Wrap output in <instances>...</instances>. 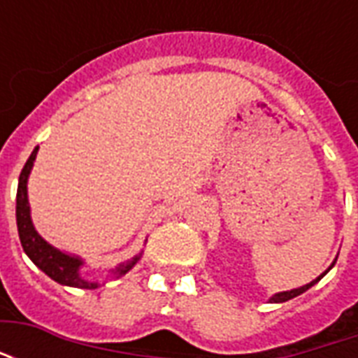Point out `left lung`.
<instances>
[{"label": "left lung", "instance_id": "left-lung-1", "mask_svg": "<svg viewBox=\"0 0 358 358\" xmlns=\"http://www.w3.org/2000/svg\"><path fill=\"white\" fill-rule=\"evenodd\" d=\"M331 266H334V264H331ZM330 266V268H331ZM328 268V270H330ZM328 270H326V272H328ZM326 272H324V274H326ZM322 274V276H324ZM320 276V278H322ZM320 278H316V280H313V282H310V284H307V285H303V287H297V289H292V292H282V293H276V295H274V297H272V303H284V301H289V299H293V297H297V295H301V293H305L308 289V287H313V285L316 284V282H318V280H320Z\"/></svg>", "mask_w": 358, "mask_h": 358}]
</instances>
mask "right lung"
<instances>
[{
    "label": "right lung",
    "instance_id": "add662e5",
    "mask_svg": "<svg viewBox=\"0 0 358 358\" xmlns=\"http://www.w3.org/2000/svg\"><path fill=\"white\" fill-rule=\"evenodd\" d=\"M36 153H38V148L32 151V155L28 157L24 169L20 171L19 187H17V228H19L20 245L24 249V253L32 259V263H34L38 268H42L51 280H55V282H59V284L63 285H71V287L95 289L97 284L86 282V280L78 274V268L82 266L80 259L65 255V253H61L59 249L51 248L48 241L40 238V234L36 232L34 226H32V220H30V207H28L27 182L28 174H30V169H32V164H34ZM138 259H140V257H136L130 263L120 264V266L115 270V274H126V272L136 264Z\"/></svg>",
    "mask_w": 358,
    "mask_h": 358
}]
</instances>
